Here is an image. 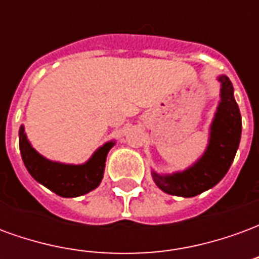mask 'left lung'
<instances>
[{"label":"left lung","instance_id":"1","mask_svg":"<svg viewBox=\"0 0 259 259\" xmlns=\"http://www.w3.org/2000/svg\"><path fill=\"white\" fill-rule=\"evenodd\" d=\"M221 81V101L209 127V139L204 154L182 172L157 174L155 185L166 194L194 197L217 186L228 174L241 139V115L234 100V90L228 76H218Z\"/></svg>","mask_w":259,"mask_h":259}]
</instances>
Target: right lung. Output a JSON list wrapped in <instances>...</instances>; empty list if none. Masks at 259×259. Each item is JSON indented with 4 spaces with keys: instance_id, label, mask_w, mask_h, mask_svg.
<instances>
[{
    "instance_id": "obj_1",
    "label": "right lung",
    "mask_w": 259,
    "mask_h": 259,
    "mask_svg": "<svg viewBox=\"0 0 259 259\" xmlns=\"http://www.w3.org/2000/svg\"><path fill=\"white\" fill-rule=\"evenodd\" d=\"M115 141H108L97 150L89 161L80 165L50 161L33 148L27 140L23 124L19 129V148L27 172L40 185L55 194L72 198L87 194L101 183L105 169V161Z\"/></svg>"
}]
</instances>
